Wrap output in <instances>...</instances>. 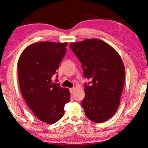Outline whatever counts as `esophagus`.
Listing matches in <instances>:
<instances>
[{
	"mask_svg": "<svg viewBox=\"0 0 148 148\" xmlns=\"http://www.w3.org/2000/svg\"><path fill=\"white\" fill-rule=\"evenodd\" d=\"M74 88H70V92L71 93V95H72V94H73L74 92Z\"/></svg>",
	"mask_w": 148,
	"mask_h": 148,
	"instance_id": "esophagus-1",
	"label": "esophagus"
}]
</instances>
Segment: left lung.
<instances>
[{"instance_id": "1", "label": "left lung", "mask_w": 148, "mask_h": 148, "mask_svg": "<svg viewBox=\"0 0 148 148\" xmlns=\"http://www.w3.org/2000/svg\"><path fill=\"white\" fill-rule=\"evenodd\" d=\"M82 63L85 97L82 102L86 117L96 123L111 118L117 110L125 82V68L117 52L98 39L70 44Z\"/></svg>"}]
</instances>
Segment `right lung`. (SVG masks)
Listing matches in <instances>:
<instances>
[{
    "label": "right lung",
    "mask_w": 148,
    "mask_h": 148,
    "mask_svg": "<svg viewBox=\"0 0 148 148\" xmlns=\"http://www.w3.org/2000/svg\"><path fill=\"white\" fill-rule=\"evenodd\" d=\"M66 46V42L47 41L31 44L18 62L20 88L24 99L34 115L48 124L63 117L64 106L70 102L69 89L52 80L65 56ZM56 77V81L58 75Z\"/></svg>",
    "instance_id": "add662e5"
}]
</instances>
